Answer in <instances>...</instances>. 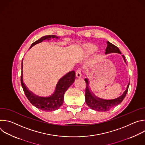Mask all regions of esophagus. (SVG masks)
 Listing matches in <instances>:
<instances>
[{
    "mask_svg": "<svg viewBox=\"0 0 145 145\" xmlns=\"http://www.w3.org/2000/svg\"><path fill=\"white\" fill-rule=\"evenodd\" d=\"M76 77L77 78H80L81 77V70L80 69H78L76 71Z\"/></svg>",
    "mask_w": 145,
    "mask_h": 145,
    "instance_id": "1",
    "label": "esophagus"
}]
</instances>
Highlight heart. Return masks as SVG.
I'll return each instance as SVG.
<instances>
[{"label": "heart", "mask_w": 145, "mask_h": 145, "mask_svg": "<svg viewBox=\"0 0 145 145\" xmlns=\"http://www.w3.org/2000/svg\"><path fill=\"white\" fill-rule=\"evenodd\" d=\"M96 48L95 47H89L88 48L86 51V54L87 56H89L91 55L92 54H93L96 51Z\"/></svg>", "instance_id": "b5f03b06"}]
</instances>
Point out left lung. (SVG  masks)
I'll return each instance as SVG.
<instances>
[{"mask_svg":"<svg viewBox=\"0 0 145 145\" xmlns=\"http://www.w3.org/2000/svg\"><path fill=\"white\" fill-rule=\"evenodd\" d=\"M107 47L106 49V52H105L106 54L112 53L121 54V52L119 50V49L117 46L110 43V42H108V41H107ZM122 57L124 61H125V62L126 64L125 57L123 55H122ZM84 80L86 82L85 98H86V102L87 103V105L89 107H90L91 109L97 111H101V112H105V111H109L112 108L119 105L120 103L123 100V99H125L127 94V92L128 91V89L130 84V82H129L127 86L126 89L119 97L114 99L105 100V99H101L100 97L96 96L91 91V88H89V81L88 78H86Z\"/></svg>","mask_w":145,"mask_h":145,"instance_id":"left-lung-1","label":"left lung"}]
</instances>
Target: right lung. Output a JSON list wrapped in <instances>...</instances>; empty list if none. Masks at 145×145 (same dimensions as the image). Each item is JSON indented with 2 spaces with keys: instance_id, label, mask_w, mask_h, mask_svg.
<instances>
[{
  "instance_id": "1",
  "label": "right lung",
  "mask_w": 145,
  "mask_h": 145,
  "mask_svg": "<svg viewBox=\"0 0 145 145\" xmlns=\"http://www.w3.org/2000/svg\"><path fill=\"white\" fill-rule=\"evenodd\" d=\"M59 37L56 35H46L41 37L33 43L30 48H32L35 45L42 42L43 40L51 38H59ZM23 59L22 62V73L20 82L21 85L28 100L31 104L37 108L47 112L53 111L60 108L64 103V94L70 86L73 83L75 80V72L74 71H71L62 77L58 81L56 86L54 92L52 95L48 97L38 96L31 91H30L26 86L23 81Z\"/></svg>"
}]
</instances>
